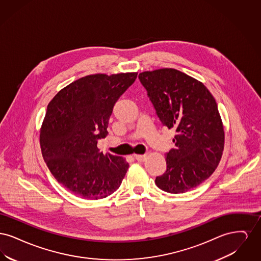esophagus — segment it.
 I'll return each mask as SVG.
<instances>
[{
    "mask_svg": "<svg viewBox=\"0 0 261 261\" xmlns=\"http://www.w3.org/2000/svg\"><path fill=\"white\" fill-rule=\"evenodd\" d=\"M134 158H135L137 162H142L146 160V155L145 154H136V155H134Z\"/></svg>",
    "mask_w": 261,
    "mask_h": 261,
    "instance_id": "esophagus-1",
    "label": "esophagus"
}]
</instances>
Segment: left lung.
I'll return each instance as SVG.
<instances>
[{
  "label": "left lung",
  "mask_w": 261,
  "mask_h": 261,
  "mask_svg": "<svg viewBox=\"0 0 261 261\" xmlns=\"http://www.w3.org/2000/svg\"><path fill=\"white\" fill-rule=\"evenodd\" d=\"M162 126L174 128L175 148L166 152V171L155 178L164 192L181 194L214 172L222 156L224 129L217 103L198 80L172 68L139 74Z\"/></svg>",
  "instance_id": "1"
}]
</instances>
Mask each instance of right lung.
Returning <instances> with one entry per match:
<instances>
[{"label":"right lung","instance_id":"right-lung-1","mask_svg":"<svg viewBox=\"0 0 261 261\" xmlns=\"http://www.w3.org/2000/svg\"><path fill=\"white\" fill-rule=\"evenodd\" d=\"M138 73L89 75L63 88L50 100L40 143L51 174L68 191L86 199L107 198L122 182L128 163L99 151L108 135L113 107Z\"/></svg>","mask_w":261,"mask_h":261}]
</instances>
